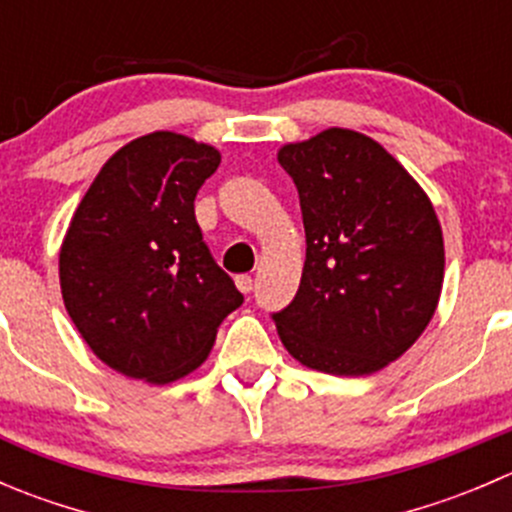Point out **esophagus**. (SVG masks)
I'll use <instances>...</instances> for the list:
<instances>
[{
  "label": "esophagus",
  "instance_id": "34e87169",
  "mask_svg": "<svg viewBox=\"0 0 512 512\" xmlns=\"http://www.w3.org/2000/svg\"><path fill=\"white\" fill-rule=\"evenodd\" d=\"M252 277L250 275H237L235 277V285H237V289H240L242 294H250L252 292Z\"/></svg>",
  "mask_w": 512,
  "mask_h": 512
}]
</instances>
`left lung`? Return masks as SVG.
Here are the masks:
<instances>
[{"label":"left lung","instance_id":"left-lung-1","mask_svg":"<svg viewBox=\"0 0 512 512\" xmlns=\"http://www.w3.org/2000/svg\"><path fill=\"white\" fill-rule=\"evenodd\" d=\"M302 208L307 260L272 314L299 364L364 376L399 359L436 312L443 235L431 200L369 136L329 128L277 153Z\"/></svg>","mask_w":512,"mask_h":512}]
</instances>
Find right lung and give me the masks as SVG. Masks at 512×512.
Returning a JSON list of instances; mask_svg holds the SVG:
<instances>
[{
	"label": "right lung",
	"mask_w": 512,
	"mask_h": 512,
	"mask_svg": "<svg viewBox=\"0 0 512 512\" xmlns=\"http://www.w3.org/2000/svg\"><path fill=\"white\" fill-rule=\"evenodd\" d=\"M220 153L156 131L113 153L59 255L66 312L103 364L168 384L198 369L242 294L210 255L195 195Z\"/></svg>",
	"instance_id": "add662e5"
}]
</instances>
